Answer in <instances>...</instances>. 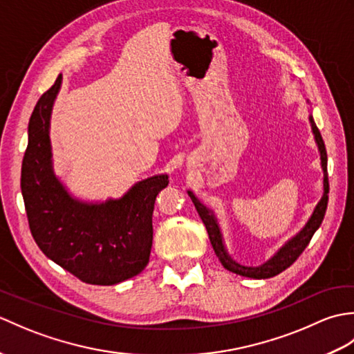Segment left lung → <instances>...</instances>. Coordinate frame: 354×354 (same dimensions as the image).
Instances as JSON below:
<instances>
[{
    "label": "left lung",
    "instance_id": "1",
    "mask_svg": "<svg viewBox=\"0 0 354 354\" xmlns=\"http://www.w3.org/2000/svg\"><path fill=\"white\" fill-rule=\"evenodd\" d=\"M307 104H310V102L307 100ZM309 123L312 127V133L315 142H317L318 152H319V160H321V169H322V194L321 199L317 202V205L313 207V212L310 213L309 219L306 221V223L299 228L295 234H293L290 239L286 240V242L278 248V250L270 255V257L263 261L259 266H246L239 263L237 260L232 259V255L230 254L227 245H225V239H223V232L219 222H217L216 213L212 208L207 207L204 202L199 201L192 190H189V196L192 198L194 208L199 214V217L204 222L205 228L208 231V237L209 242H212L213 250L217 255V259L222 263V266L225 269H228L230 272H234L237 275L248 277V278H254V280H265V278L275 277L280 272H283L284 269H288L293 261H295L301 252L306 250V246L309 245L310 239L313 237L315 232L321 227L322 219L326 216V209H327V202H328V175H327V152H326V146L324 141H322L321 133L318 131L317 124H315V120L312 112H309Z\"/></svg>",
    "mask_w": 354,
    "mask_h": 354
}]
</instances>
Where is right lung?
Segmentation results:
<instances>
[{
    "mask_svg": "<svg viewBox=\"0 0 354 354\" xmlns=\"http://www.w3.org/2000/svg\"><path fill=\"white\" fill-rule=\"evenodd\" d=\"M61 86L62 74L37 100L28 122L21 192L30 231L50 260L82 281L118 284L147 266L155 201L169 185V175L142 179L115 199L74 196L53 162L50 120Z\"/></svg>",
    "mask_w": 354,
    "mask_h": 354,
    "instance_id": "add662e5",
    "label": "right lung"
}]
</instances>
